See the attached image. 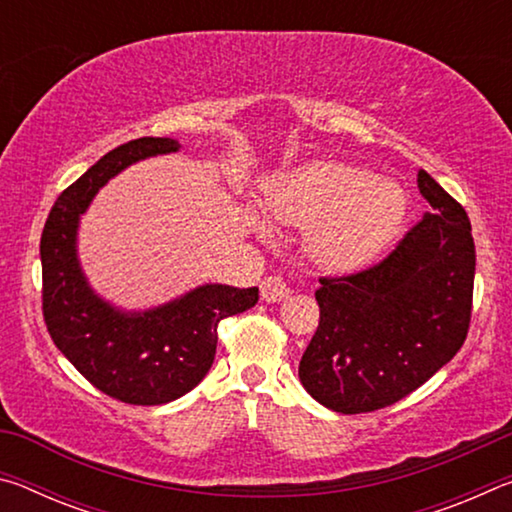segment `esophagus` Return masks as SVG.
Returning <instances> with one entry per match:
<instances>
[{
	"label": "esophagus",
	"instance_id": "esophagus-1",
	"mask_svg": "<svg viewBox=\"0 0 512 512\" xmlns=\"http://www.w3.org/2000/svg\"><path fill=\"white\" fill-rule=\"evenodd\" d=\"M259 289H262V298L266 302H280L284 300L291 293L289 284L284 282L282 275H268L262 280V284H259Z\"/></svg>",
	"mask_w": 512,
	"mask_h": 512
}]
</instances>
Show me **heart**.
<instances>
[{
  "label": "heart",
  "mask_w": 512,
  "mask_h": 512,
  "mask_svg": "<svg viewBox=\"0 0 512 512\" xmlns=\"http://www.w3.org/2000/svg\"><path fill=\"white\" fill-rule=\"evenodd\" d=\"M266 210L280 223H316L311 257L332 271H352L372 262L395 237L404 194L354 164L311 162L266 187Z\"/></svg>",
  "instance_id": "heart-1"
}]
</instances>
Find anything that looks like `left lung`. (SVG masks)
Masks as SVG:
<instances>
[{"label": "left lung", "mask_w": 512, "mask_h": 512, "mask_svg": "<svg viewBox=\"0 0 512 512\" xmlns=\"http://www.w3.org/2000/svg\"><path fill=\"white\" fill-rule=\"evenodd\" d=\"M431 205L377 264L320 277V320L300 359L307 393L354 415L386 409L436 375L467 339L476 250L467 212L427 171Z\"/></svg>", "instance_id": "left-lung-1"}]
</instances>
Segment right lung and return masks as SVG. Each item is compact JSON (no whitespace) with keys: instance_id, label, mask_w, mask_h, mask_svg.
Returning a JSON list of instances; mask_svg holds the SVG:
<instances>
[{"instance_id":"right-lung-1","label":"right lung","mask_w":512,"mask_h":512,"mask_svg":"<svg viewBox=\"0 0 512 512\" xmlns=\"http://www.w3.org/2000/svg\"><path fill=\"white\" fill-rule=\"evenodd\" d=\"M167 137L117 146L56 198L40 239L42 316L56 348L112 400L153 406L178 400L212 368L216 327L255 307L259 289L205 284L144 314H121L94 296L76 262V228L92 196L137 160L173 153Z\"/></svg>"}]
</instances>
